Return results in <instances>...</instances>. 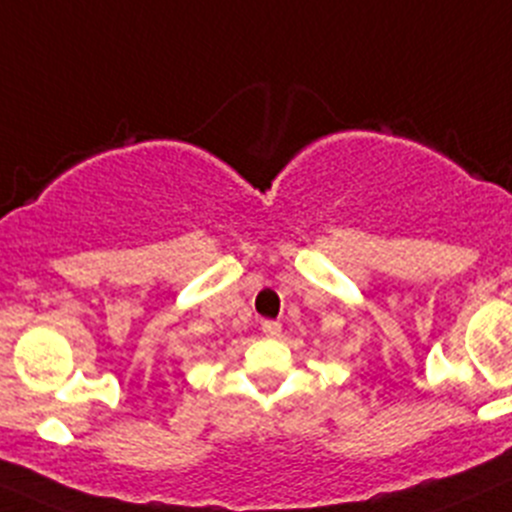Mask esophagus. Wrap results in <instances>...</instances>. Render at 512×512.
Returning a JSON list of instances; mask_svg holds the SVG:
<instances>
[{
	"label": "esophagus",
	"mask_w": 512,
	"mask_h": 512,
	"mask_svg": "<svg viewBox=\"0 0 512 512\" xmlns=\"http://www.w3.org/2000/svg\"><path fill=\"white\" fill-rule=\"evenodd\" d=\"M260 327L267 337H277L282 332V325L277 320H262Z\"/></svg>",
	"instance_id": "obj_1"
}]
</instances>
